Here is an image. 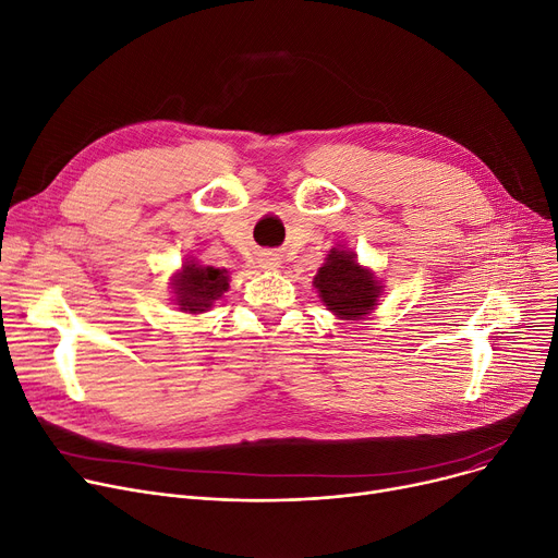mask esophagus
I'll return each mask as SVG.
<instances>
[{"label":"esophagus","instance_id":"1","mask_svg":"<svg viewBox=\"0 0 558 558\" xmlns=\"http://www.w3.org/2000/svg\"><path fill=\"white\" fill-rule=\"evenodd\" d=\"M259 264H262V269H278L282 264V257L278 253H264L259 257Z\"/></svg>","mask_w":558,"mask_h":558}]
</instances>
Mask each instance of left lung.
<instances>
[{"mask_svg":"<svg viewBox=\"0 0 558 558\" xmlns=\"http://www.w3.org/2000/svg\"><path fill=\"white\" fill-rule=\"evenodd\" d=\"M314 287L324 305L343 320H360L371 314L383 296V282L364 269L348 248H332L314 276Z\"/></svg>","mask_w":558,"mask_h":558,"instance_id":"1","label":"left lung"}]
</instances>
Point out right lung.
I'll use <instances>...</instances> for the list:
<instances>
[{
  "label": "right lung",
  "mask_w": 558,
  "mask_h": 558,
  "mask_svg": "<svg viewBox=\"0 0 558 558\" xmlns=\"http://www.w3.org/2000/svg\"><path fill=\"white\" fill-rule=\"evenodd\" d=\"M228 271L198 264L196 259H187L179 274L171 276L173 301L181 312L201 314L210 310L215 301L228 291Z\"/></svg>",
  "instance_id": "obj_1"
}]
</instances>
